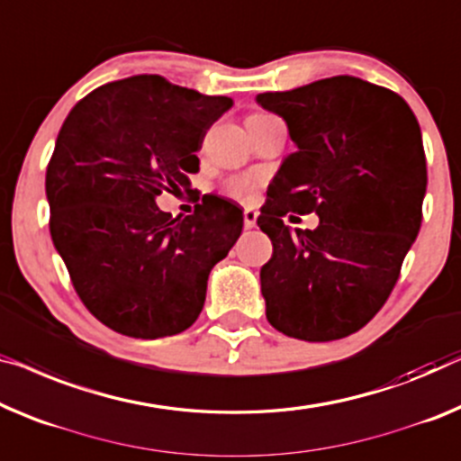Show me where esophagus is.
<instances>
[{
	"instance_id": "obj_1",
	"label": "esophagus",
	"mask_w": 461,
	"mask_h": 461,
	"mask_svg": "<svg viewBox=\"0 0 461 461\" xmlns=\"http://www.w3.org/2000/svg\"><path fill=\"white\" fill-rule=\"evenodd\" d=\"M257 217H258V212L254 209H244V228L252 230L254 225H257Z\"/></svg>"
}]
</instances>
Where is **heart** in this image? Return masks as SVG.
Wrapping results in <instances>:
<instances>
[{"mask_svg":"<svg viewBox=\"0 0 461 461\" xmlns=\"http://www.w3.org/2000/svg\"><path fill=\"white\" fill-rule=\"evenodd\" d=\"M257 115H265V113H257ZM223 190L225 194L231 198L246 201V198H250L254 194V190H257V182H254L252 177H231V180L225 182Z\"/></svg>","mask_w":461,"mask_h":461,"instance_id":"b5f03b06","label":"heart"}]
</instances>
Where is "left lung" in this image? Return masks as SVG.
Masks as SVG:
<instances>
[{"label": "left lung", "mask_w": 461, "mask_h": 461, "mask_svg": "<svg viewBox=\"0 0 461 461\" xmlns=\"http://www.w3.org/2000/svg\"><path fill=\"white\" fill-rule=\"evenodd\" d=\"M257 101L285 120L298 147L257 219L273 242L260 269L267 321L287 338L341 339L381 311L420 230V126L400 95L354 77ZM292 212H317L320 228L292 232L283 223Z\"/></svg>", "instance_id": "1"}]
</instances>
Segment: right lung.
<instances>
[{
  "label": "right lung",
  "instance_id": "obj_1",
  "mask_svg": "<svg viewBox=\"0 0 461 461\" xmlns=\"http://www.w3.org/2000/svg\"><path fill=\"white\" fill-rule=\"evenodd\" d=\"M231 103L140 74L95 88L68 113L45 176L50 231L82 304L113 331L167 338L201 314L242 209L204 194L174 219L155 196L190 192L194 153Z\"/></svg>",
  "mask_w": 461,
  "mask_h": 461
}]
</instances>
